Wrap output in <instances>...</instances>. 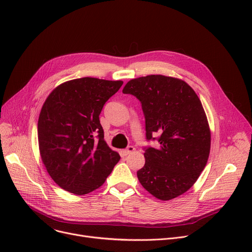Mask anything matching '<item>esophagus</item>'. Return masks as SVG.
I'll return each mask as SVG.
<instances>
[{
    "label": "esophagus",
    "instance_id": "34e87169",
    "mask_svg": "<svg viewBox=\"0 0 252 252\" xmlns=\"http://www.w3.org/2000/svg\"><path fill=\"white\" fill-rule=\"evenodd\" d=\"M134 151H135V147H133V146H128L126 149L123 150V154H124L125 156H126V155H128V154H130V153H133Z\"/></svg>",
    "mask_w": 252,
    "mask_h": 252
}]
</instances>
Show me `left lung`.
Instances as JSON below:
<instances>
[{"instance_id":"obj_1","label":"left lung","mask_w":252,"mask_h":252,"mask_svg":"<svg viewBox=\"0 0 252 252\" xmlns=\"http://www.w3.org/2000/svg\"><path fill=\"white\" fill-rule=\"evenodd\" d=\"M123 93L141 102L146 139L158 142L144 148L146 161L137 171L141 185L164 201L188 191L210 151L207 118L196 93L184 81L160 74L131 79Z\"/></svg>"}]
</instances>
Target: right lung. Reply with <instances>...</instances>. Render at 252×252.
<instances>
[{
	"label": "right lung",
	"instance_id": "1",
	"mask_svg": "<svg viewBox=\"0 0 252 252\" xmlns=\"http://www.w3.org/2000/svg\"><path fill=\"white\" fill-rule=\"evenodd\" d=\"M123 84L76 78L58 86L45 101L37 123L39 153L62 189L75 195L98 189L121 159L104 141L99 115Z\"/></svg>",
	"mask_w": 252,
	"mask_h": 252
}]
</instances>
